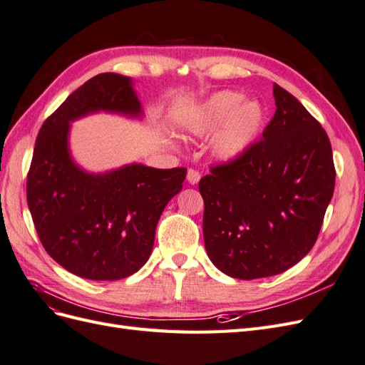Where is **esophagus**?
<instances>
[{"instance_id": "esophagus-1", "label": "esophagus", "mask_w": 365, "mask_h": 365, "mask_svg": "<svg viewBox=\"0 0 365 365\" xmlns=\"http://www.w3.org/2000/svg\"><path fill=\"white\" fill-rule=\"evenodd\" d=\"M201 180V173L195 170V169H189V172H187V181H189L192 185L197 184Z\"/></svg>"}]
</instances>
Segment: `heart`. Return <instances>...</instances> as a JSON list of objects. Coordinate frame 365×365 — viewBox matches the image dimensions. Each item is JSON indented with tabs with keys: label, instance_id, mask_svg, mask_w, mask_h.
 Instances as JSON below:
<instances>
[{
	"label": "heart",
	"instance_id": "obj_1",
	"mask_svg": "<svg viewBox=\"0 0 365 365\" xmlns=\"http://www.w3.org/2000/svg\"><path fill=\"white\" fill-rule=\"evenodd\" d=\"M245 100L240 91H219L202 103L190 130L197 137L212 135L213 153L219 161H235L257 140L267 113L257 101Z\"/></svg>",
	"mask_w": 365,
	"mask_h": 365
}]
</instances>
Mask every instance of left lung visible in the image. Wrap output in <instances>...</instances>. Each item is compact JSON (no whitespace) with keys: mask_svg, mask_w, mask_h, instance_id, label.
I'll use <instances>...</instances> for the list:
<instances>
[{"mask_svg":"<svg viewBox=\"0 0 365 365\" xmlns=\"http://www.w3.org/2000/svg\"><path fill=\"white\" fill-rule=\"evenodd\" d=\"M263 138L200 181L210 260L230 277H271L312 250L335 189L332 146L307 109L274 83Z\"/></svg>","mask_w":365,"mask_h":365,"instance_id":"obj_1","label":"left lung"}]
</instances>
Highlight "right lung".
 Returning a JSON list of instances; mask_svg holds the SVG:
<instances>
[{
    "mask_svg": "<svg viewBox=\"0 0 365 365\" xmlns=\"http://www.w3.org/2000/svg\"><path fill=\"white\" fill-rule=\"evenodd\" d=\"M143 114L132 79L102 73L70 94L39 130L27 175V204L42 247L62 268L90 280H120L145 264L164 207L185 168L132 163L90 173L70 153L71 121L94 113Z\"/></svg>",
    "mask_w": 365,
    "mask_h": 365,
    "instance_id": "obj_1",
    "label": "right lung"
}]
</instances>
